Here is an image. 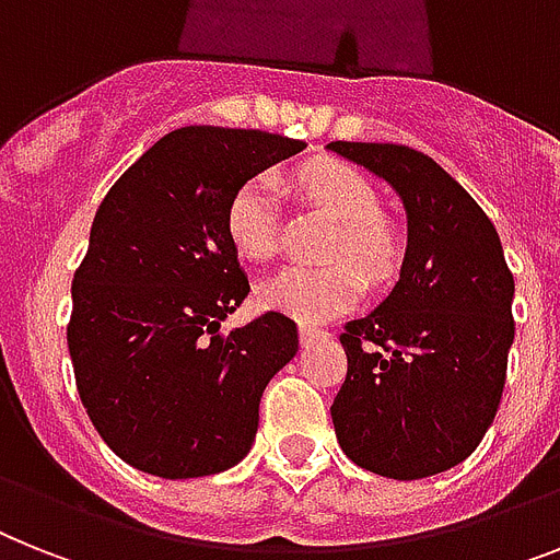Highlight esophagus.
<instances>
[{
	"instance_id": "esophagus-1",
	"label": "esophagus",
	"mask_w": 560,
	"mask_h": 560,
	"mask_svg": "<svg viewBox=\"0 0 560 560\" xmlns=\"http://www.w3.org/2000/svg\"><path fill=\"white\" fill-rule=\"evenodd\" d=\"M326 337V331L317 329V326H300V343L303 346H312L314 340H323Z\"/></svg>"
}]
</instances>
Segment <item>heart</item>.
Returning a JSON list of instances; mask_svg holds the SVG:
<instances>
[{
    "instance_id": "b5f03b06",
    "label": "heart",
    "mask_w": 560,
    "mask_h": 560,
    "mask_svg": "<svg viewBox=\"0 0 560 560\" xmlns=\"http://www.w3.org/2000/svg\"><path fill=\"white\" fill-rule=\"evenodd\" d=\"M298 183L317 211L329 217L335 231L320 257V269H285L257 289L266 308L291 314L294 320L320 323L346 312L363 289V275L383 280L400 257L397 234L381 220L377 191L358 168L335 160H317L300 168ZM280 183L257 174L234 191L225 211L231 246L240 257L266 262L277 254Z\"/></svg>"
}]
</instances>
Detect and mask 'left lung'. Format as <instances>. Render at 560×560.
Here are the masks:
<instances>
[{"label":"left lung","mask_w":560,"mask_h":560,"mask_svg":"<svg viewBox=\"0 0 560 560\" xmlns=\"http://www.w3.org/2000/svg\"><path fill=\"white\" fill-rule=\"evenodd\" d=\"M329 151L386 179L406 208L400 280L346 323L349 372L331 404L340 450L395 480L446 472L495 420L515 340V280L483 208L432 156L383 142Z\"/></svg>","instance_id":"obj_1"}]
</instances>
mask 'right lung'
I'll use <instances>...</instances> for the list:
<instances>
[{
  "label": "right lung",
  "instance_id": "right-lung-1",
  "mask_svg": "<svg viewBox=\"0 0 560 560\" xmlns=\"http://www.w3.org/2000/svg\"><path fill=\"white\" fill-rule=\"evenodd\" d=\"M303 148L188 125L148 148L96 208L68 352L88 418L133 469L202 478L252 450L260 397L298 354V326L266 312L220 331L248 294L225 211L243 183Z\"/></svg>",
  "mask_w": 560,
  "mask_h": 560
}]
</instances>
